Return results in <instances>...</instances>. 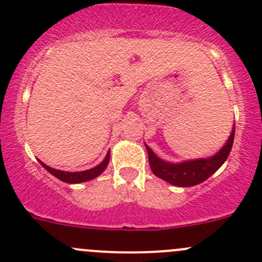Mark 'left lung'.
I'll use <instances>...</instances> for the list:
<instances>
[{
  "label": "left lung",
  "mask_w": 262,
  "mask_h": 262,
  "mask_svg": "<svg viewBox=\"0 0 262 262\" xmlns=\"http://www.w3.org/2000/svg\"><path fill=\"white\" fill-rule=\"evenodd\" d=\"M235 125L224 146L214 155L206 159L187 160L182 162H169L160 159L146 144L151 170L156 177L177 187H193L209 179L225 161L232 151L234 141Z\"/></svg>",
  "instance_id": "obj_1"
}]
</instances>
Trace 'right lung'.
Returning <instances> with one entry per match:
<instances>
[{
	"label": "right lung",
	"instance_id": "add662e5",
	"mask_svg": "<svg viewBox=\"0 0 262 262\" xmlns=\"http://www.w3.org/2000/svg\"><path fill=\"white\" fill-rule=\"evenodd\" d=\"M108 161H110V151L107 152V155L105 156L103 161L101 162L100 165H97V166L92 167V169L84 170V171H73V172L53 169V167H50L48 165L43 164L42 161H39V162L48 172H51L53 177H56L57 179H60L61 182L69 183V184H77V183H83V182H88V180H92V179H95V178H97L98 175L102 174V172L105 171L106 167H107Z\"/></svg>",
	"mask_w": 262,
	"mask_h": 262
}]
</instances>
